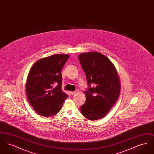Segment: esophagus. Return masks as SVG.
<instances>
[{"label": "esophagus", "mask_w": 154, "mask_h": 154, "mask_svg": "<svg viewBox=\"0 0 154 154\" xmlns=\"http://www.w3.org/2000/svg\"><path fill=\"white\" fill-rule=\"evenodd\" d=\"M77 92H78V91H74V92H70V94H71L72 95H74L75 94H76Z\"/></svg>", "instance_id": "1"}]
</instances>
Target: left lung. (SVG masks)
Instances as JSON below:
<instances>
[{
  "label": "left lung",
  "mask_w": 154,
  "mask_h": 154,
  "mask_svg": "<svg viewBox=\"0 0 154 154\" xmlns=\"http://www.w3.org/2000/svg\"><path fill=\"white\" fill-rule=\"evenodd\" d=\"M79 60L84 70L88 88L81 114L88 119L104 117L117 100L121 85L117 72L107 57L99 52L81 53Z\"/></svg>",
  "instance_id": "left-lung-1"
}]
</instances>
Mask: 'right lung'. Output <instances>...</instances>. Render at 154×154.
<instances>
[{
	"instance_id": "1",
	"label": "right lung",
	"mask_w": 154,
	"mask_h": 154,
	"mask_svg": "<svg viewBox=\"0 0 154 154\" xmlns=\"http://www.w3.org/2000/svg\"><path fill=\"white\" fill-rule=\"evenodd\" d=\"M69 55L56 54L37 60L26 80V95L30 105L42 116L57 114L68 97L62 88L61 71Z\"/></svg>"
}]
</instances>
